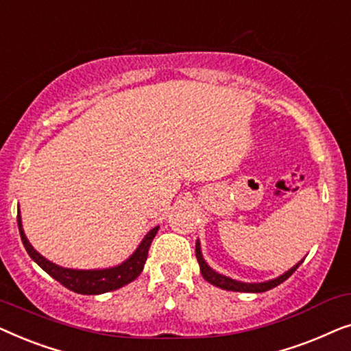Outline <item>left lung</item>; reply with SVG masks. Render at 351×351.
<instances>
[{
    "label": "left lung",
    "mask_w": 351,
    "mask_h": 351,
    "mask_svg": "<svg viewBox=\"0 0 351 351\" xmlns=\"http://www.w3.org/2000/svg\"><path fill=\"white\" fill-rule=\"evenodd\" d=\"M196 258H198V263H199V268H201V275L208 282L210 285L220 287V289H225V291H233V292H265V291H270L273 287H276L278 285H281L282 281H286L287 278H289L292 273H294L299 265L304 261H300L297 265H294L291 268V270H287L286 273H282L281 276L275 278V280H270V281H265V282H241V281H237V280H232V278L228 276H223L220 275V273L214 271L213 268H210L208 263L204 262L203 258V254H201V247H199V241H196Z\"/></svg>",
    "instance_id": "8db88e82"
}]
</instances>
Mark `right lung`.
<instances>
[{
    "label": "right lung",
    "mask_w": 351,
    "mask_h": 351,
    "mask_svg": "<svg viewBox=\"0 0 351 351\" xmlns=\"http://www.w3.org/2000/svg\"><path fill=\"white\" fill-rule=\"evenodd\" d=\"M17 225L19 232H21V238L23 246H25L28 256L45 270L47 275H51L56 281H59L62 286H65L66 289L76 292V294H86V295H95V294H104V292H110L119 287L129 285V282L136 280L143 270L145 265L147 256H148V247L158 233V228H152L150 232L145 234V238L142 239V243L138 244L136 252L132 254L128 261L119 263L117 267L112 268H104V270H73V268H64L56 265L41 256L40 252H36L35 249L23 233L22 228V219L21 213H17Z\"/></svg>",
    "instance_id": "right-lung-1"
}]
</instances>
